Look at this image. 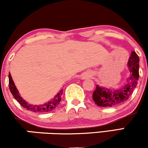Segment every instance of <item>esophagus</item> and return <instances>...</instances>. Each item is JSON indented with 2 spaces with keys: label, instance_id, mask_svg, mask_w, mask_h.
Here are the masks:
<instances>
[{
  "label": "esophagus",
  "instance_id": "34e87169",
  "mask_svg": "<svg viewBox=\"0 0 148 148\" xmlns=\"http://www.w3.org/2000/svg\"><path fill=\"white\" fill-rule=\"evenodd\" d=\"M90 76V74H88V73H85V74H84L82 76V78H83V79H86V78H89V77Z\"/></svg>",
  "mask_w": 148,
  "mask_h": 148
}]
</instances>
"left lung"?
I'll return each mask as SVG.
<instances>
[{
    "label": "left lung",
    "mask_w": 148,
    "mask_h": 148,
    "mask_svg": "<svg viewBox=\"0 0 148 148\" xmlns=\"http://www.w3.org/2000/svg\"><path fill=\"white\" fill-rule=\"evenodd\" d=\"M127 66L131 74L127 78V82L123 86L113 88L97 85L92 94V99L96 105L99 107H111L127 101L136 88L139 76V59L134 51H132L129 58Z\"/></svg>",
    "instance_id": "1"
}]
</instances>
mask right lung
<instances>
[{
	"label": "right lung",
	"mask_w": 148,
	"mask_h": 148,
	"mask_svg": "<svg viewBox=\"0 0 148 148\" xmlns=\"http://www.w3.org/2000/svg\"><path fill=\"white\" fill-rule=\"evenodd\" d=\"M9 89L12 95H13V97L15 99L16 101L18 102V103L22 106L23 107L26 109L28 111L35 112V113H47V112H50L55 109L58 105H59L60 101L62 99V95L63 93V89H61L59 92H58L56 95L54 96L53 99L49 100L46 103L41 104V105H32L27 103L25 100H24L23 98L21 97V95L18 92V91L16 88V87L14 84V81L12 80V76L11 74H9Z\"/></svg>",
	"instance_id": "obj_1"
}]
</instances>
